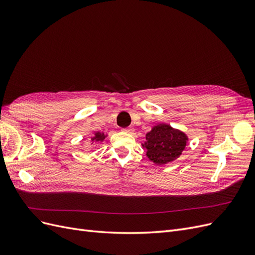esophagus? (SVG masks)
<instances>
[{
    "instance_id": "34e87169",
    "label": "esophagus",
    "mask_w": 255,
    "mask_h": 255,
    "mask_svg": "<svg viewBox=\"0 0 255 255\" xmlns=\"http://www.w3.org/2000/svg\"><path fill=\"white\" fill-rule=\"evenodd\" d=\"M134 128H122V132L125 133H128V134H132L133 133Z\"/></svg>"
}]
</instances>
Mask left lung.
Segmentation results:
<instances>
[{
  "mask_svg": "<svg viewBox=\"0 0 255 255\" xmlns=\"http://www.w3.org/2000/svg\"><path fill=\"white\" fill-rule=\"evenodd\" d=\"M187 140V135L182 130L160 123L145 134V141L141 145L154 164L165 165L181 155Z\"/></svg>",
  "mask_w": 255,
  "mask_h": 255,
  "instance_id": "left-lung-1",
  "label": "left lung"
}]
</instances>
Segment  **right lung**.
<instances>
[{
  "instance_id": "add662e5",
  "label": "right lung",
  "mask_w": 255,
  "mask_h": 255,
  "mask_svg": "<svg viewBox=\"0 0 255 255\" xmlns=\"http://www.w3.org/2000/svg\"><path fill=\"white\" fill-rule=\"evenodd\" d=\"M107 135H105L104 133H101V132H96L94 135L91 136V138H90V140H91V142L92 143H96V142H102L104 139H105V137H106ZM88 141H89V139H88Z\"/></svg>"
}]
</instances>
